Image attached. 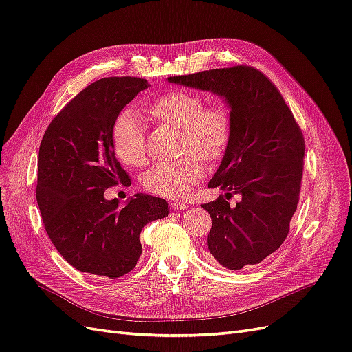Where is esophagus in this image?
<instances>
[{"label": "esophagus", "mask_w": 352, "mask_h": 352, "mask_svg": "<svg viewBox=\"0 0 352 352\" xmlns=\"http://www.w3.org/2000/svg\"><path fill=\"white\" fill-rule=\"evenodd\" d=\"M170 207H172L173 210H185V208H188V202L176 199L172 202V204H170Z\"/></svg>", "instance_id": "34e87169"}]
</instances>
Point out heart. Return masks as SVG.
I'll return each mask as SVG.
<instances>
[{
  "label": "heart",
  "mask_w": 352,
  "mask_h": 352,
  "mask_svg": "<svg viewBox=\"0 0 352 352\" xmlns=\"http://www.w3.org/2000/svg\"><path fill=\"white\" fill-rule=\"evenodd\" d=\"M148 113L158 123L179 129L180 153L175 162L157 163L144 173L141 182L148 192L164 198L185 197L204 177L202 158L223 155L230 140L232 120L226 104L206 105L204 98L188 91L168 92L154 100ZM116 155L127 166H142L146 158V140L142 119L132 110L117 116L111 131Z\"/></svg>",
  "instance_id": "heart-1"
}]
</instances>
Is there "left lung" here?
Masks as SVG:
<instances>
[{"mask_svg": "<svg viewBox=\"0 0 352 352\" xmlns=\"http://www.w3.org/2000/svg\"><path fill=\"white\" fill-rule=\"evenodd\" d=\"M168 82L225 98L230 140L208 188L225 195L202 204L211 216L208 258L230 270L258 264L278 250L289 232L300 201L305 142L279 89L250 66L204 70ZM239 195L230 208L227 199Z\"/></svg>", "mask_w": 352, "mask_h": 352, "instance_id": "obj_1", "label": "left lung"}]
</instances>
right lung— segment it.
Instances as JSON below:
<instances>
[{
    "label": "right lung",
    "instance_id": "1",
    "mask_svg": "<svg viewBox=\"0 0 352 352\" xmlns=\"http://www.w3.org/2000/svg\"><path fill=\"white\" fill-rule=\"evenodd\" d=\"M146 79L104 78L88 85L63 109L39 146L36 201L51 242L74 269L117 279L140 260L141 230L168 216L163 198L136 194L126 202L105 199L129 176L114 155V120Z\"/></svg>",
    "mask_w": 352,
    "mask_h": 352
}]
</instances>
